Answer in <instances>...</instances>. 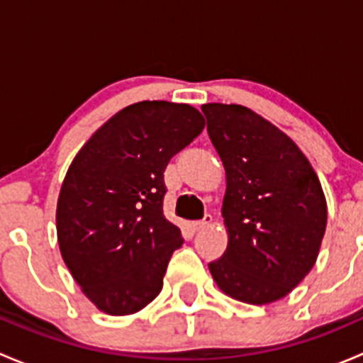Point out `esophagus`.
Segmentation results:
<instances>
[{"instance_id":"1","label":"esophagus","mask_w":363,"mask_h":363,"mask_svg":"<svg viewBox=\"0 0 363 363\" xmlns=\"http://www.w3.org/2000/svg\"><path fill=\"white\" fill-rule=\"evenodd\" d=\"M212 223V216L211 214H205V218L202 219V221H191L189 223V228L193 230V232H200V230L207 228L208 225Z\"/></svg>"}]
</instances>
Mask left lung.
<instances>
[{"mask_svg":"<svg viewBox=\"0 0 363 363\" xmlns=\"http://www.w3.org/2000/svg\"><path fill=\"white\" fill-rule=\"evenodd\" d=\"M223 161V256L208 263L223 294L252 306L284 298L311 272L327 228L320 179L286 133L242 105L205 104Z\"/></svg>","mask_w":363,"mask_h":363,"instance_id":"8db88e82","label":"left lung"}]
</instances>
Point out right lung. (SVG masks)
<instances>
[{
  "mask_svg": "<svg viewBox=\"0 0 363 363\" xmlns=\"http://www.w3.org/2000/svg\"><path fill=\"white\" fill-rule=\"evenodd\" d=\"M205 126L188 104L138 101L113 113L69 164L57 199L60 251L82 294L111 316L160 295L181 230L163 214V172Z\"/></svg>",
  "mask_w": 363,
  "mask_h": 363,
  "instance_id": "right-lung-1",
  "label": "right lung"
}]
</instances>
